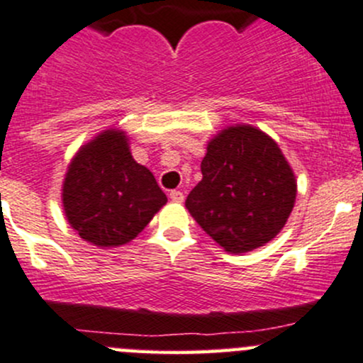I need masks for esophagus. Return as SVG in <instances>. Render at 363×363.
<instances>
[{
	"instance_id": "34e87169",
	"label": "esophagus",
	"mask_w": 363,
	"mask_h": 363,
	"mask_svg": "<svg viewBox=\"0 0 363 363\" xmlns=\"http://www.w3.org/2000/svg\"><path fill=\"white\" fill-rule=\"evenodd\" d=\"M170 200L175 203H182L184 201V193L182 191H170Z\"/></svg>"
}]
</instances>
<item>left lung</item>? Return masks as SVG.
<instances>
[{
    "mask_svg": "<svg viewBox=\"0 0 363 363\" xmlns=\"http://www.w3.org/2000/svg\"><path fill=\"white\" fill-rule=\"evenodd\" d=\"M201 175L186 208L230 254L266 245L287 224L296 203V175L277 140L257 127L238 123L213 135Z\"/></svg>",
    "mask_w": 363,
    "mask_h": 363,
    "instance_id": "1",
    "label": "left lung"
}]
</instances>
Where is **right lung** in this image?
<instances>
[{
	"instance_id": "obj_1",
	"label": "right lung",
	"mask_w": 363,
	"mask_h": 363,
	"mask_svg": "<svg viewBox=\"0 0 363 363\" xmlns=\"http://www.w3.org/2000/svg\"><path fill=\"white\" fill-rule=\"evenodd\" d=\"M165 203L152 172L133 160L127 132L118 128L83 144L62 181L67 223L101 249L132 242Z\"/></svg>"
}]
</instances>
